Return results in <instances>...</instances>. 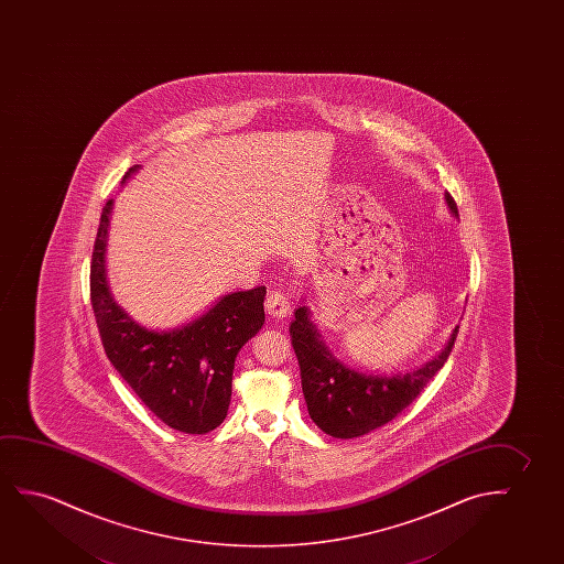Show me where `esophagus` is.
I'll return each instance as SVG.
<instances>
[{"label":"esophagus","mask_w":564,"mask_h":564,"mask_svg":"<svg viewBox=\"0 0 564 564\" xmlns=\"http://www.w3.org/2000/svg\"><path fill=\"white\" fill-rule=\"evenodd\" d=\"M265 310H268L270 316L285 317L291 312V302H289L285 294L271 291L268 299H265Z\"/></svg>","instance_id":"obj_1"}]
</instances>
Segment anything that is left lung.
Segmentation results:
<instances>
[{"label":"left lung","mask_w":564,"mask_h":564,"mask_svg":"<svg viewBox=\"0 0 564 564\" xmlns=\"http://www.w3.org/2000/svg\"><path fill=\"white\" fill-rule=\"evenodd\" d=\"M453 216L458 217L455 200L445 193ZM291 343L301 366L302 393L308 414L322 432L337 440H352L391 422L422 393L430 379L447 362L455 347L458 325L447 345L430 362L410 371L364 373L340 362L322 339V333L310 319L308 306L294 310Z\"/></svg>","instance_id":"left-lung-1"}]
</instances>
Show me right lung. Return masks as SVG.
I'll return each mask as SVG.
<instances>
[{"label":"right lung","instance_id":"obj_1","mask_svg":"<svg viewBox=\"0 0 564 564\" xmlns=\"http://www.w3.org/2000/svg\"><path fill=\"white\" fill-rule=\"evenodd\" d=\"M139 170L132 165L123 183ZM111 209L113 200H108L90 265V301L104 350L163 424L193 435L212 432L229 410L235 358L265 322V286L225 294L206 314L175 329H148L109 291L106 248Z\"/></svg>","mask_w":564,"mask_h":564}]
</instances>
